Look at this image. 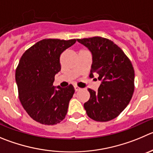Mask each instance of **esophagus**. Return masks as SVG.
<instances>
[{
	"instance_id": "34e87169",
	"label": "esophagus",
	"mask_w": 153,
	"mask_h": 153,
	"mask_svg": "<svg viewBox=\"0 0 153 153\" xmlns=\"http://www.w3.org/2000/svg\"><path fill=\"white\" fill-rule=\"evenodd\" d=\"M74 89H75V91H78L81 89L79 87H78L77 85H74Z\"/></svg>"
}]
</instances>
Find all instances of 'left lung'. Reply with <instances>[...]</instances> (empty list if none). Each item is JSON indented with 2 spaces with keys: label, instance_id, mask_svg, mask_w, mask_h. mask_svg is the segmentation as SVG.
<instances>
[{
  "label": "left lung",
  "instance_id": "1",
  "mask_svg": "<svg viewBox=\"0 0 153 153\" xmlns=\"http://www.w3.org/2000/svg\"><path fill=\"white\" fill-rule=\"evenodd\" d=\"M92 54L90 77L98 74L97 91L88 88L90 98L84 104L87 115L97 122L117 117L130 102L134 90V70L130 59L113 41L101 37L77 39Z\"/></svg>",
  "mask_w": 153,
  "mask_h": 153
}]
</instances>
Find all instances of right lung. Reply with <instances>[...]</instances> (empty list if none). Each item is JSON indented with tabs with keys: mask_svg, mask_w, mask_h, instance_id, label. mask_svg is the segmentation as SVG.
<instances>
[{
	"mask_svg": "<svg viewBox=\"0 0 153 153\" xmlns=\"http://www.w3.org/2000/svg\"><path fill=\"white\" fill-rule=\"evenodd\" d=\"M76 40L43 39L23 53L16 70L20 102L27 114L40 124L53 126L68 113L74 88L53 86L55 75L61 71V54Z\"/></svg>",
	"mask_w": 153,
	"mask_h": 153,
	"instance_id": "add662e5",
	"label": "right lung"
}]
</instances>
